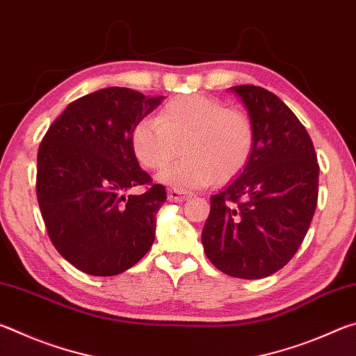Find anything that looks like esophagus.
<instances>
[{
	"label": "esophagus",
	"instance_id": "1",
	"mask_svg": "<svg viewBox=\"0 0 356 356\" xmlns=\"http://www.w3.org/2000/svg\"><path fill=\"white\" fill-rule=\"evenodd\" d=\"M188 197V193L180 190H168V201L171 202H182Z\"/></svg>",
	"mask_w": 356,
	"mask_h": 356
}]
</instances>
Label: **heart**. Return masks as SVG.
Masks as SVG:
<instances>
[{"mask_svg": "<svg viewBox=\"0 0 356 356\" xmlns=\"http://www.w3.org/2000/svg\"><path fill=\"white\" fill-rule=\"evenodd\" d=\"M179 144L185 156L165 168L159 182L200 190L240 174L254 147V127L245 113L227 110L220 100L180 95L166 102L155 120H141L131 134L138 163L150 171L170 163Z\"/></svg>", "mask_w": 356, "mask_h": 356, "instance_id": "obj_1", "label": "heart"}]
</instances>
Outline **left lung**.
I'll return each instance as SVG.
<instances>
[{
	"label": "left lung",
	"mask_w": 356,
	"mask_h": 356,
	"mask_svg": "<svg viewBox=\"0 0 356 356\" xmlns=\"http://www.w3.org/2000/svg\"><path fill=\"white\" fill-rule=\"evenodd\" d=\"M229 91L248 111L254 147L237 179L210 197L201 240L220 272L261 280L284 267L308 232L318 163L308 131L284 102L252 84Z\"/></svg>",
	"instance_id": "left-lung-1"
}]
</instances>
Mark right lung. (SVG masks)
Wrapping results in <instances>:
<instances>
[{"label": "right lung", "mask_w": 356, "mask_h": 356, "mask_svg": "<svg viewBox=\"0 0 356 356\" xmlns=\"http://www.w3.org/2000/svg\"><path fill=\"white\" fill-rule=\"evenodd\" d=\"M163 99L100 89L72 102L40 143L35 188L48 237L84 273H122L154 243L166 191L140 168L131 134ZM141 184L146 192L129 195Z\"/></svg>", "instance_id": "obj_1"}]
</instances>
